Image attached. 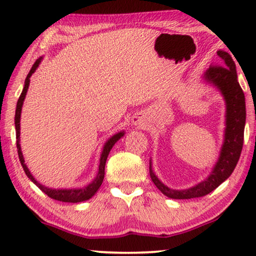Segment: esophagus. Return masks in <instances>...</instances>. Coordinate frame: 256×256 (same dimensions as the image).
I'll use <instances>...</instances> for the list:
<instances>
[{
	"label": "esophagus",
	"mask_w": 256,
	"mask_h": 256,
	"mask_svg": "<svg viewBox=\"0 0 256 256\" xmlns=\"http://www.w3.org/2000/svg\"><path fill=\"white\" fill-rule=\"evenodd\" d=\"M132 124H141V116H138V115H135L134 118H132Z\"/></svg>",
	"instance_id": "34e87169"
}]
</instances>
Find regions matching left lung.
Segmentation results:
<instances>
[{"label": "left lung", "mask_w": 256, "mask_h": 256, "mask_svg": "<svg viewBox=\"0 0 256 256\" xmlns=\"http://www.w3.org/2000/svg\"><path fill=\"white\" fill-rule=\"evenodd\" d=\"M216 54L222 59L224 66H210L202 74V79L216 86L222 94L226 102V128L218 162L213 166L208 177L200 183L186 190H174L164 185L157 178L150 160L149 172L152 180L156 188L169 198L191 199L208 194L232 174L240 158L244 144V124H246L244 94L238 82L236 62H233L232 57L222 50H219Z\"/></svg>", "instance_id": "left-lung-1"}]
</instances>
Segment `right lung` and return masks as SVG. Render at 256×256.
<instances>
[{"mask_svg":"<svg viewBox=\"0 0 256 256\" xmlns=\"http://www.w3.org/2000/svg\"><path fill=\"white\" fill-rule=\"evenodd\" d=\"M42 59L43 57L38 58L34 64L31 68L29 74L26 76V82H24V87L22 93H20V99L17 101V106H16V113H15V128H16V146H17V152H18V157L20 160V164H22L23 170L28 178L34 184H36L38 188H40L42 191L44 192L45 194H48V197L52 199H56V200L59 202H85L88 200L90 198H92L94 194H96V191L99 190L101 184L104 182V166H106V160L108 157V154L113 148V146L116 143L118 140H120L122 136L124 135V132H116V134L112 136L110 138H108V141L104 143V148H102V152H101L100 156V164H99V170H98L96 177L94 178L92 183H90L87 186L84 188H48L45 185L40 184V182H37L36 178H34L31 172L28 169L26 164L24 163V157L22 154V150H20V113H22V106L24 102V99H26L28 88H29V84H30V76H32V73L36 71V68L40 66Z\"/></svg>","mask_w":256,"mask_h":256,"instance_id":"obj_1","label":"right lung"}]
</instances>
